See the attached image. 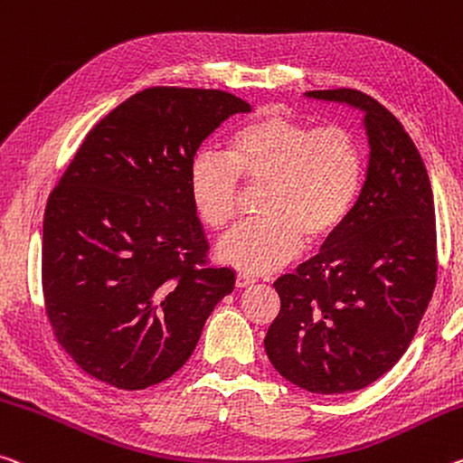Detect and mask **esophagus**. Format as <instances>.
Returning a JSON list of instances; mask_svg holds the SVG:
<instances>
[{"instance_id":"esophagus-1","label":"esophagus","mask_w":463,"mask_h":463,"mask_svg":"<svg viewBox=\"0 0 463 463\" xmlns=\"http://www.w3.org/2000/svg\"><path fill=\"white\" fill-rule=\"evenodd\" d=\"M237 288H247V286H253L255 284V278L253 276H247V274H237Z\"/></svg>"}]
</instances>
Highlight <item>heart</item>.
<instances>
[{
	"label": "heart",
	"mask_w": 463,
	"mask_h": 463,
	"mask_svg": "<svg viewBox=\"0 0 463 463\" xmlns=\"http://www.w3.org/2000/svg\"><path fill=\"white\" fill-rule=\"evenodd\" d=\"M239 179L261 187L255 222H241L216 245L218 261L266 274L295 260L303 239L321 245L342 229L364 181L361 137L344 126H307L284 107H266L234 128L224 156L195 154L187 192L195 216L220 231L237 214Z\"/></svg>",
	"instance_id": "obj_1"
}]
</instances>
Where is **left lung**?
Segmentation results:
<instances>
[{"mask_svg": "<svg viewBox=\"0 0 463 463\" xmlns=\"http://www.w3.org/2000/svg\"><path fill=\"white\" fill-rule=\"evenodd\" d=\"M305 97L363 113L369 166L342 229L274 282L280 313L263 344L286 381L335 395L385 375L412 342L437 282L435 202L412 137L383 105L350 88Z\"/></svg>", "mask_w": 463, "mask_h": 463, "instance_id": "obj_1", "label": "left lung"}]
</instances>
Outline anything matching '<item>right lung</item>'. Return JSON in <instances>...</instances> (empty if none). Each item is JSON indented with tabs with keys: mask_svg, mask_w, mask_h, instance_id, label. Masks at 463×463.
Segmentation results:
<instances>
[{
	"mask_svg": "<svg viewBox=\"0 0 463 463\" xmlns=\"http://www.w3.org/2000/svg\"><path fill=\"white\" fill-rule=\"evenodd\" d=\"M247 100L202 88H146L86 136L49 195L43 292L61 348L117 390L175 375L234 271L205 266L187 192L197 148Z\"/></svg>",
	"mask_w": 463,
	"mask_h": 463,
	"instance_id": "add662e5",
	"label": "right lung"
}]
</instances>
